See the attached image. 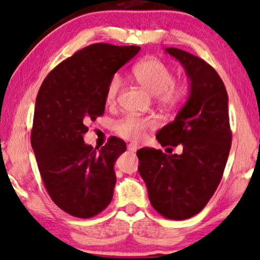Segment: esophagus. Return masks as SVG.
Instances as JSON below:
<instances>
[{"instance_id": "34e87169", "label": "esophagus", "mask_w": 260, "mask_h": 260, "mask_svg": "<svg viewBox=\"0 0 260 260\" xmlns=\"http://www.w3.org/2000/svg\"><path fill=\"white\" fill-rule=\"evenodd\" d=\"M127 148H128V151H131V152H137L139 146L137 144H134V142H131V144L127 145Z\"/></svg>"}]
</instances>
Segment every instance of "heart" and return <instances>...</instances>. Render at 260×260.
Listing matches in <instances>:
<instances>
[{"mask_svg": "<svg viewBox=\"0 0 260 260\" xmlns=\"http://www.w3.org/2000/svg\"><path fill=\"white\" fill-rule=\"evenodd\" d=\"M133 78L149 93L156 95L160 102L168 107L182 104L188 95L186 83H175L174 73L170 66L158 57L145 58L134 66ZM122 81L118 74L113 75L106 87V104L112 105L121 89ZM154 127L152 119L137 115H127L114 125L115 133L126 140L138 141L145 137L146 131Z\"/></svg>", "mask_w": 260, "mask_h": 260, "instance_id": "b5f03b06", "label": "heart"}]
</instances>
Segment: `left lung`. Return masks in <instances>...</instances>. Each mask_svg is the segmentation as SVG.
<instances>
[{"mask_svg": "<svg viewBox=\"0 0 260 260\" xmlns=\"http://www.w3.org/2000/svg\"><path fill=\"white\" fill-rule=\"evenodd\" d=\"M166 53L186 71L189 94L156 140L161 146L181 145L182 153L141 148L138 170L152 206L165 218L184 220L206 206L221 180L232 141L229 96L220 76L203 58L178 48H166Z\"/></svg>", "mask_w": 260, "mask_h": 260, "instance_id": "obj_1", "label": "left lung"}]
</instances>
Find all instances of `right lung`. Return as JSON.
<instances>
[{"mask_svg":"<svg viewBox=\"0 0 260 260\" xmlns=\"http://www.w3.org/2000/svg\"><path fill=\"white\" fill-rule=\"evenodd\" d=\"M139 50V46L94 43L62 61L40 87L31 147L47 192L66 213L92 218L112 202L114 162L126 142L112 137L104 147L93 148L83 134L104 114L109 80Z\"/></svg>","mask_w":260,"mask_h":260,"instance_id":"right-lung-1","label":"right lung"}]
</instances>
